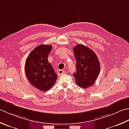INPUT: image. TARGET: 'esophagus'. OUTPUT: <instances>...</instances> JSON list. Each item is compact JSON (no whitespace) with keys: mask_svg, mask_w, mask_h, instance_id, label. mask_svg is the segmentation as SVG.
<instances>
[{"mask_svg":"<svg viewBox=\"0 0 129 129\" xmlns=\"http://www.w3.org/2000/svg\"><path fill=\"white\" fill-rule=\"evenodd\" d=\"M64 73V71L63 70H59L58 71V72H57V74H58V76H60V75H61L62 74H63V73Z\"/></svg>","mask_w":129,"mask_h":129,"instance_id":"obj_1","label":"esophagus"}]
</instances>
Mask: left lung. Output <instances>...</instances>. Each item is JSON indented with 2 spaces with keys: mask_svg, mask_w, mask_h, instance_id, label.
<instances>
[{
  "mask_svg": "<svg viewBox=\"0 0 129 129\" xmlns=\"http://www.w3.org/2000/svg\"><path fill=\"white\" fill-rule=\"evenodd\" d=\"M76 60V72L73 74L78 86L86 88L94 85L100 71L98 56L92 50L83 44H78L73 49Z\"/></svg>",
  "mask_w": 129,
  "mask_h": 129,
  "instance_id": "left-lung-1",
  "label": "left lung"
}]
</instances>
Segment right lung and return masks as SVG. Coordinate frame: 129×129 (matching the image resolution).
<instances>
[{
    "instance_id": "obj_1",
    "label": "right lung",
    "mask_w": 129,
    "mask_h": 129,
    "mask_svg": "<svg viewBox=\"0 0 129 129\" xmlns=\"http://www.w3.org/2000/svg\"><path fill=\"white\" fill-rule=\"evenodd\" d=\"M52 46L41 44L36 47L27 58L25 71L28 81L35 87L42 91L51 89L56 83L57 73L48 61Z\"/></svg>"
}]
</instances>
